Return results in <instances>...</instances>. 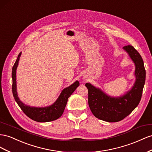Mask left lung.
Returning <instances> with one entry per match:
<instances>
[{"mask_svg": "<svg viewBox=\"0 0 152 152\" xmlns=\"http://www.w3.org/2000/svg\"><path fill=\"white\" fill-rule=\"evenodd\" d=\"M135 64L136 81L132 88L124 95L114 97L90 83L85 86L88 89V104L93 115L101 120L117 122L132 113L141 100L146 79V71L141 55L132 46L124 47Z\"/></svg>", "mask_w": 152, "mask_h": 152, "instance_id": "1", "label": "left lung"}]
</instances>
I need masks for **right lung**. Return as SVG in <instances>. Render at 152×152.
Segmentation results:
<instances>
[{
    "label": "right lung",
    "instance_id": "add662e5",
    "mask_svg": "<svg viewBox=\"0 0 152 152\" xmlns=\"http://www.w3.org/2000/svg\"><path fill=\"white\" fill-rule=\"evenodd\" d=\"M21 54L22 52H20L14 64L13 69H12V79H13L12 91H13V95L15 101L21 108L22 111L32 120L38 122H48L57 120L62 116L65 107L67 104L68 98L79 86V82L76 80L74 83L64 88L61 91L56 101L50 105L43 107H36L26 105L19 99L17 91H16V73Z\"/></svg>",
    "mask_w": 152,
    "mask_h": 152
}]
</instances>
